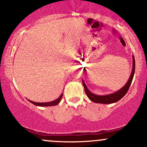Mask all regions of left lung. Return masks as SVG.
I'll list each match as a JSON object with an SVG mask.
<instances>
[{
	"label": "left lung",
	"instance_id": "1",
	"mask_svg": "<svg viewBox=\"0 0 147 147\" xmlns=\"http://www.w3.org/2000/svg\"><path fill=\"white\" fill-rule=\"evenodd\" d=\"M133 67L132 70H131V75L126 82V84L122 88H121L119 90L115 92H113V93L108 94V95H97V94L92 93L88 90L86 85L85 82H84V79H82V82H83V85L84 87V90H85V92L86 94L88 97L90 99L92 102L95 103H98V104H113V103H115L120 100L121 99L126 95L127 91L129 90L130 86H131V82H132L133 76H134L135 73V68H136V62H135V57L133 55Z\"/></svg>",
	"mask_w": 147,
	"mask_h": 147
}]
</instances>
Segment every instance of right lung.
Returning a JSON list of instances; mask_svg holds the SVG:
<instances>
[{
  "label": "right lung",
  "instance_id": "right-lung-1",
  "mask_svg": "<svg viewBox=\"0 0 147 147\" xmlns=\"http://www.w3.org/2000/svg\"><path fill=\"white\" fill-rule=\"evenodd\" d=\"M62 97H63V93L61 94L59 97L57 99L52 101V102H41H41H32V101H30V100H29V99H28V100L35 106H52L57 105V104H58L59 103L61 102V100Z\"/></svg>",
  "mask_w": 147,
  "mask_h": 147
}]
</instances>
